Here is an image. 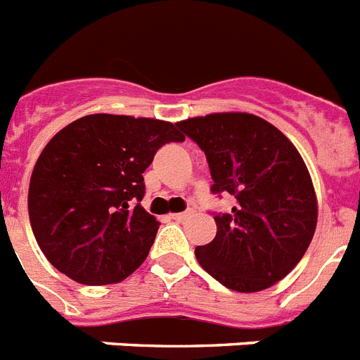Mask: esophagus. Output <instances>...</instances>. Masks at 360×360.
<instances>
[{"label":"esophagus","mask_w":360,"mask_h":360,"mask_svg":"<svg viewBox=\"0 0 360 360\" xmlns=\"http://www.w3.org/2000/svg\"><path fill=\"white\" fill-rule=\"evenodd\" d=\"M191 214H193V211H184V213L173 214V220H176V222L184 224V222H187L189 218H191Z\"/></svg>","instance_id":"1"}]
</instances>
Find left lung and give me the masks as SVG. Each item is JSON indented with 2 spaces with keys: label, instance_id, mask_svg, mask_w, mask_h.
<instances>
[{
  "label": "left lung",
  "instance_id": "obj_1",
  "mask_svg": "<svg viewBox=\"0 0 360 360\" xmlns=\"http://www.w3.org/2000/svg\"><path fill=\"white\" fill-rule=\"evenodd\" d=\"M176 125L205 153L211 193L236 198L229 213H213L217 236L196 248L198 264L240 293L284 278L317 226V198L299 150L275 125L248 112H217Z\"/></svg>",
  "mask_w": 360,
  "mask_h": 360
}]
</instances>
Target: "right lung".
Wrapping results in <instances>:
<instances>
[{"mask_svg": "<svg viewBox=\"0 0 360 360\" xmlns=\"http://www.w3.org/2000/svg\"><path fill=\"white\" fill-rule=\"evenodd\" d=\"M153 118L89 115L41 150L29 186V217L49 262L87 285L124 281L146 260L160 222L143 210V171L156 150L184 142Z\"/></svg>", "mask_w": 360, "mask_h": 360, "instance_id": "1", "label": "right lung"}]
</instances>
